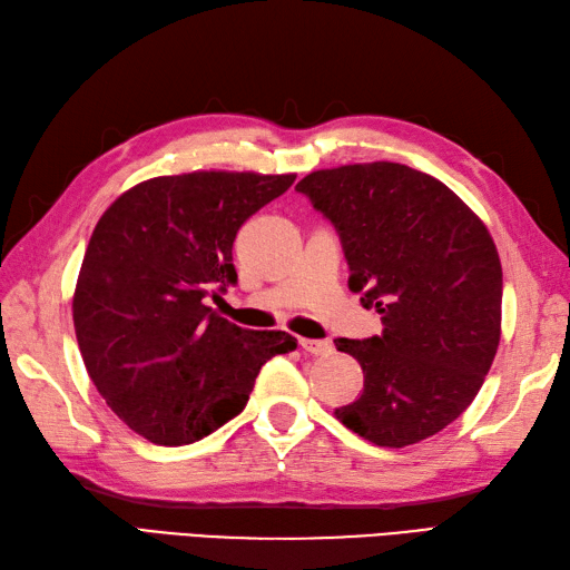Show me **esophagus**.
<instances>
[{"label":"esophagus","instance_id":"1","mask_svg":"<svg viewBox=\"0 0 570 570\" xmlns=\"http://www.w3.org/2000/svg\"><path fill=\"white\" fill-rule=\"evenodd\" d=\"M299 345L304 353L309 355H328L333 351V345L328 341H314V338H299Z\"/></svg>","mask_w":570,"mask_h":570}]
</instances>
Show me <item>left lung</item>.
<instances>
[{"mask_svg": "<svg viewBox=\"0 0 570 570\" xmlns=\"http://www.w3.org/2000/svg\"><path fill=\"white\" fill-rule=\"evenodd\" d=\"M297 190L336 227L382 336L338 338L365 374L336 419L380 448L415 445L460 419L501 341L503 268L483 222L442 180L394 161L304 176Z\"/></svg>", "mask_w": 570, "mask_h": 570, "instance_id": "left-lung-1", "label": "left lung"}]
</instances>
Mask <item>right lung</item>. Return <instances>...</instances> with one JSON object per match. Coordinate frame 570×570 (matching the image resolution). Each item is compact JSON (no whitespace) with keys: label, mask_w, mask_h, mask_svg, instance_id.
I'll return each mask as SVG.
<instances>
[{"label":"right lung","mask_w":570,"mask_h":570,"mask_svg":"<svg viewBox=\"0 0 570 570\" xmlns=\"http://www.w3.org/2000/svg\"><path fill=\"white\" fill-rule=\"evenodd\" d=\"M295 174L193 171L125 190L96 225L72 299L96 390L137 435L190 445L242 413L261 367L297 348L285 331H246L205 299L237 283L244 222Z\"/></svg>","instance_id":"obj_1"}]
</instances>
